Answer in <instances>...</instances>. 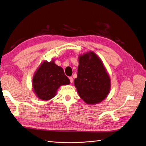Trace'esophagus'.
I'll return each mask as SVG.
<instances>
[{
	"mask_svg": "<svg viewBox=\"0 0 146 146\" xmlns=\"http://www.w3.org/2000/svg\"><path fill=\"white\" fill-rule=\"evenodd\" d=\"M69 80H70V82L72 83L73 82V78L72 77H69Z\"/></svg>",
	"mask_w": 146,
	"mask_h": 146,
	"instance_id": "34e87169",
	"label": "esophagus"
}]
</instances>
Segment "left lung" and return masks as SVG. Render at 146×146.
I'll return each mask as SVG.
<instances>
[{
	"label": "left lung",
	"instance_id": "8db88e82",
	"mask_svg": "<svg viewBox=\"0 0 146 146\" xmlns=\"http://www.w3.org/2000/svg\"><path fill=\"white\" fill-rule=\"evenodd\" d=\"M77 77L74 85L80 98L88 104H98L108 94L111 82L104 64L93 52L78 57Z\"/></svg>",
	"mask_w": 146,
	"mask_h": 146
}]
</instances>
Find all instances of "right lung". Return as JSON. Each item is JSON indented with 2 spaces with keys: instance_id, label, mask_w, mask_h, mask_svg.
I'll list each match as a JSON object with an SVG mask.
<instances>
[{
  "instance_id": "1",
  "label": "right lung",
  "mask_w": 146,
  "mask_h": 146,
  "mask_svg": "<svg viewBox=\"0 0 146 146\" xmlns=\"http://www.w3.org/2000/svg\"><path fill=\"white\" fill-rule=\"evenodd\" d=\"M69 83L63 68L55 64L54 60L44 61L35 72L32 82L35 93L43 100L51 99L60 86Z\"/></svg>"
}]
</instances>
